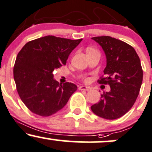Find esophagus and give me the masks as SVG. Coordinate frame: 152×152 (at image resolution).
I'll return each instance as SVG.
<instances>
[{"label": "esophagus", "instance_id": "1", "mask_svg": "<svg viewBox=\"0 0 152 152\" xmlns=\"http://www.w3.org/2000/svg\"><path fill=\"white\" fill-rule=\"evenodd\" d=\"M91 89L90 86H81L79 87V90H83V91H89Z\"/></svg>", "mask_w": 152, "mask_h": 152}]
</instances>
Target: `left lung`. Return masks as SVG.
I'll return each mask as SVG.
<instances>
[{
	"instance_id": "8db88e82",
	"label": "left lung",
	"mask_w": 152,
	"mask_h": 152,
	"mask_svg": "<svg viewBox=\"0 0 152 152\" xmlns=\"http://www.w3.org/2000/svg\"><path fill=\"white\" fill-rule=\"evenodd\" d=\"M91 39L100 45L106 58V77L99 83H108L111 90L104 92L91 109L100 117L116 119L129 111L139 94L143 80L140 59L133 47L116 38L105 36Z\"/></svg>"
}]
</instances>
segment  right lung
Returning a JSON list of instances; mask_svg holds the SVG:
<instances>
[{
  "instance_id": "obj_1",
  "label": "right lung",
  "mask_w": 152,
  "mask_h": 152,
  "mask_svg": "<svg viewBox=\"0 0 152 152\" xmlns=\"http://www.w3.org/2000/svg\"><path fill=\"white\" fill-rule=\"evenodd\" d=\"M81 41L46 36L29 41L20 50L13 77L19 96L33 113L41 116L54 114L77 89L74 83H59L53 71L65 65Z\"/></svg>"
}]
</instances>
